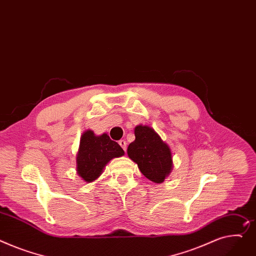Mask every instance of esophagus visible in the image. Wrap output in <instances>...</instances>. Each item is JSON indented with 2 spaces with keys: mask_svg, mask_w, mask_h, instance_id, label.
<instances>
[{
  "mask_svg": "<svg viewBox=\"0 0 256 256\" xmlns=\"http://www.w3.org/2000/svg\"><path fill=\"white\" fill-rule=\"evenodd\" d=\"M118 143H119V145H120V147H122L124 151L126 150V142L124 140H120Z\"/></svg>",
  "mask_w": 256,
  "mask_h": 256,
  "instance_id": "esophagus-1",
  "label": "esophagus"
}]
</instances>
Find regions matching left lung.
Segmentation results:
<instances>
[{"mask_svg": "<svg viewBox=\"0 0 256 256\" xmlns=\"http://www.w3.org/2000/svg\"><path fill=\"white\" fill-rule=\"evenodd\" d=\"M134 141L128 147V154L138 164L141 173L154 183H162L173 166L172 153L160 136L149 126L134 128Z\"/></svg>", "mask_w": 256, "mask_h": 256, "instance_id": "1", "label": "left lung"}]
</instances>
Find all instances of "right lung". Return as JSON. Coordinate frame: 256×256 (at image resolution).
Segmentation results:
<instances>
[{
    "mask_svg": "<svg viewBox=\"0 0 256 256\" xmlns=\"http://www.w3.org/2000/svg\"><path fill=\"white\" fill-rule=\"evenodd\" d=\"M124 154V149L107 134L96 136L92 130H86L80 140L77 173L84 181L92 182L100 175L110 160Z\"/></svg>",
    "mask_w": 256,
    "mask_h": 256,
    "instance_id": "add662e5",
    "label": "right lung"
}]
</instances>
